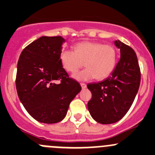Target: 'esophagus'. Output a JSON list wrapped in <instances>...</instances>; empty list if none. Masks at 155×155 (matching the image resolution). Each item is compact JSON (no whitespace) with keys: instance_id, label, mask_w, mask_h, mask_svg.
I'll return each instance as SVG.
<instances>
[{"instance_id":"obj_1","label":"esophagus","mask_w":155,"mask_h":155,"mask_svg":"<svg viewBox=\"0 0 155 155\" xmlns=\"http://www.w3.org/2000/svg\"><path fill=\"white\" fill-rule=\"evenodd\" d=\"M81 86L82 89H84V88L87 87L86 84H84V83H81Z\"/></svg>"}]
</instances>
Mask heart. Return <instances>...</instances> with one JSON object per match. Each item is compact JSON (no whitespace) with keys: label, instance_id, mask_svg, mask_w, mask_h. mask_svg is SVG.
<instances>
[{"label":"heart","instance_id":"heart-1","mask_svg":"<svg viewBox=\"0 0 155 155\" xmlns=\"http://www.w3.org/2000/svg\"><path fill=\"white\" fill-rule=\"evenodd\" d=\"M63 68L69 72H75L84 65L86 68L72 75L77 81H84L96 78L98 80L109 76L116 65L117 51L112 45L101 42H82L74 46V51L64 49L60 54Z\"/></svg>","mask_w":155,"mask_h":155}]
</instances>
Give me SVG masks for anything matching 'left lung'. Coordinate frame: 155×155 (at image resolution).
<instances>
[{
  "instance_id": "left-lung-1",
  "label": "left lung",
  "mask_w": 155,
  "mask_h": 155,
  "mask_svg": "<svg viewBox=\"0 0 155 155\" xmlns=\"http://www.w3.org/2000/svg\"><path fill=\"white\" fill-rule=\"evenodd\" d=\"M114 45L120 58L111 74L98 83L89 84L92 94L87 107L93 119L101 124L120 120L130 109L139 88L141 73L135 51L119 40Z\"/></svg>"
}]
</instances>
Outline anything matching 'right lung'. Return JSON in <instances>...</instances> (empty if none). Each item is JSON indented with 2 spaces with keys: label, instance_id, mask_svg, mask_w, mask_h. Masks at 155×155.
<instances>
[{
  "label": "right lung",
  "instance_id": "add662e5",
  "mask_svg": "<svg viewBox=\"0 0 155 155\" xmlns=\"http://www.w3.org/2000/svg\"><path fill=\"white\" fill-rule=\"evenodd\" d=\"M65 39L42 36L26 47L17 63L16 87L20 102L38 122L56 123L65 117L69 104L81 87L69 78L60 61ZM60 80L59 84L55 80Z\"/></svg>",
  "mask_w": 155,
  "mask_h": 155
}]
</instances>
